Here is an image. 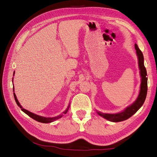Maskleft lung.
Segmentation results:
<instances>
[{
    "label": "left lung",
    "mask_w": 157,
    "mask_h": 157,
    "mask_svg": "<svg viewBox=\"0 0 157 157\" xmlns=\"http://www.w3.org/2000/svg\"><path fill=\"white\" fill-rule=\"evenodd\" d=\"M135 49L136 51V55H137L138 56L140 74L141 77L140 90L138 96L131 105L127 106L123 111L120 113L110 114V113H103L96 111L100 116L102 117L103 118L107 119L110 121L120 122L125 121V120L131 117L133 115H134L140 109L145 101L148 90L147 73H146V69L144 64V56H143L142 51L140 50L138 45L136 44H135Z\"/></svg>",
    "instance_id": "obj_1"
}]
</instances>
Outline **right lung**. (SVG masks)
I'll return each instance as SVG.
<instances>
[{
	"label": "right lung",
	"instance_id": "add662e5",
	"mask_svg": "<svg viewBox=\"0 0 157 157\" xmlns=\"http://www.w3.org/2000/svg\"><path fill=\"white\" fill-rule=\"evenodd\" d=\"M14 74H15V71H14V73H13V75H14ZM12 82H13V78ZM13 92H14V91H15V90H14V85H13ZM13 95H14V98H15V102H16V103H17V105H18V106H19L20 109H21V111H22L23 112H24V113H25V114H27L28 116L30 117L31 118H32V119H34V120H36V121H38V122H41V123H51V122H52V121H55V120H56V119H59V118L62 117L63 115V114H66V113H67L68 110H69V106H70V103H69L68 106H67V109H65V111L63 112V114H61V115H59V116H57V117H45L40 116V115H38L34 114V113H32V112H30V111H28V110L23 109V108L22 107V106H21V105H20V103L19 102L17 98V96H16V95H15V92H13Z\"/></svg>",
	"mask_w": 157,
	"mask_h": 157
}]
</instances>
